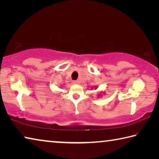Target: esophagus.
I'll return each instance as SVG.
<instances>
[{
	"label": "esophagus",
	"instance_id": "esophagus-1",
	"mask_svg": "<svg viewBox=\"0 0 159 159\" xmlns=\"http://www.w3.org/2000/svg\"><path fill=\"white\" fill-rule=\"evenodd\" d=\"M79 80H74L73 81V83H74V84H79Z\"/></svg>",
	"mask_w": 159,
	"mask_h": 159
}]
</instances>
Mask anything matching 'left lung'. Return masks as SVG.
I'll return each mask as SVG.
<instances>
[{"instance_id":"8db88e82","label":"left lung","mask_w":159,"mask_h":159,"mask_svg":"<svg viewBox=\"0 0 159 159\" xmlns=\"http://www.w3.org/2000/svg\"><path fill=\"white\" fill-rule=\"evenodd\" d=\"M97 88H98V87H96V86H95V89H97ZM102 94H104V93H102ZM102 95H101V97H102Z\"/></svg>"}]
</instances>
